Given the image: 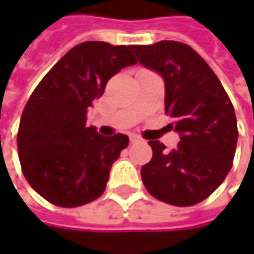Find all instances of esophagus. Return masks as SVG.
Here are the masks:
<instances>
[{"mask_svg": "<svg viewBox=\"0 0 254 254\" xmlns=\"http://www.w3.org/2000/svg\"><path fill=\"white\" fill-rule=\"evenodd\" d=\"M129 139H130V142H132V144H135V142H141V141H142L138 135H130V136H129Z\"/></svg>", "mask_w": 254, "mask_h": 254, "instance_id": "1", "label": "esophagus"}]
</instances>
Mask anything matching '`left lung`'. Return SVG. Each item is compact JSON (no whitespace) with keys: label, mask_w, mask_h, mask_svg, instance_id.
Returning a JSON list of instances; mask_svg holds the SVG:
<instances>
[{"label":"left lung","mask_w":254,"mask_h":254,"mask_svg":"<svg viewBox=\"0 0 254 254\" xmlns=\"http://www.w3.org/2000/svg\"><path fill=\"white\" fill-rule=\"evenodd\" d=\"M138 62L165 82V110L174 118L178 147L150 141L151 160L141 168L147 191L174 206L207 198L228 175L238 130L232 103L209 64L187 44L130 45Z\"/></svg>","instance_id":"obj_1"}]
</instances>
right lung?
<instances>
[{
  "label": "right lung",
  "mask_w": 254,
  "mask_h": 254,
  "mask_svg": "<svg viewBox=\"0 0 254 254\" xmlns=\"http://www.w3.org/2000/svg\"><path fill=\"white\" fill-rule=\"evenodd\" d=\"M130 45L88 41L73 47L45 75L26 104L17 135L23 175L50 203L76 207L98 198L110 169L127 147L124 133L86 127V113L109 79L136 63Z\"/></svg>",
  "instance_id": "add662e5"
}]
</instances>
